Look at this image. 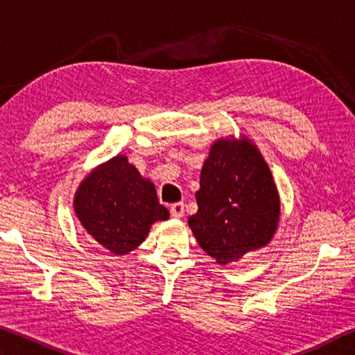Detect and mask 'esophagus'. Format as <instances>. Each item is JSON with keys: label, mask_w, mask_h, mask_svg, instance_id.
Listing matches in <instances>:
<instances>
[{"label": "esophagus", "mask_w": 355, "mask_h": 355, "mask_svg": "<svg viewBox=\"0 0 355 355\" xmlns=\"http://www.w3.org/2000/svg\"><path fill=\"white\" fill-rule=\"evenodd\" d=\"M171 214H172V218H182V216L184 214V205L182 202H178V203H173V205L171 207Z\"/></svg>", "instance_id": "34e87169"}]
</instances>
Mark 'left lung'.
I'll return each instance as SVG.
<instances>
[{
  "label": "left lung",
  "mask_w": 355,
  "mask_h": 355,
  "mask_svg": "<svg viewBox=\"0 0 355 355\" xmlns=\"http://www.w3.org/2000/svg\"><path fill=\"white\" fill-rule=\"evenodd\" d=\"M196 200L199 209L188 224L200 248L219 264L266 245L279 224L280 202L271 171L249 141L214 142Z\"/></svg>",
  "instance_id": "obj_1"
}]
</instances>
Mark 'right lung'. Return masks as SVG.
<instances>
[{"instance_id":"1","label":"right lung","mask_w":355,"mask_h":355,"mask_svg":"<svg viewBox=\"0 0 355 355\" xmlns=\"http://www.w3.org/2000/svg\"><path fill=\"white\" fill-rule=\"evenodd\" d=\"M75 211L89 235L117 255L136 249L153 222L169 218L153 183L122 155L84 178L75 196Z\"/></svg>"}]
</instances>
